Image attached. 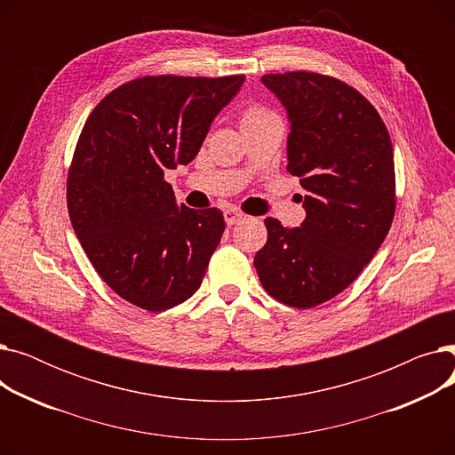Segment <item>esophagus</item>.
Here are the masks:
<instances>
[{
  "label": "esophagus",
  "instance_id": "esophagus-1",
  "mask_svg": "<svg viewBox=\"0 0 455 455\" xmlns=\"http://www.w3.org/2000/svg\"><path fill=\"white\" fill-rule=\"evenodd\" d=\"M223 218H225L227 225H235V223H240L243 220V213L234 206H228V208L223 210Z\"/></svg>",
  "mask_w": 455,
  "mask_h": 455
}]
</instances>
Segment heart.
Instances as JSON below:
<instances>
[{
  "label": "heart",
  "instance_id": "1",
  "mask_svg": "<svg viewBox=\"0 0 455 455\" xmlns=\"http://www.w3.org/2000/svg\"><path fill=\"white\" fill-rule=\"evenodd\" d=\"M267 116H273V114L266 108H261V107H251L243 114V122H252V119H261V117H267Z\"/></svg>",
  "mask_w": 455,
  "mask_h": 455
}]
</instances>
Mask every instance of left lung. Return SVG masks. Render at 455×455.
<instances>
[{"mask_svg":"<svg viewBox=\"0 0 455 455\" xmlns=\"http://www.w3.org/2000/svg\"><path fill=\"white\" fill-rule=\"evenodd\" d=\"M288 112V172L299 177L306 220L267 218L254 256L264 290L282 304L319 306L357 278L395 218L391 138L376 108L347 83L314 71L261 77Z\"/></svg>","mask_w":455,"mask_h":455,"instance_id":"1","label":"left lung"}]
</instances>
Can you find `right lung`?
<instances>
[{"instance_id":"obj_1","label":"right lung","mask_w":455,"mask_h":455,"mask_svg":"<svg viewBox=\"0 0 455 455\" xmlns=\"http://www.w3.org/2000/svg\"><path fill=\"white\" fill-rule=\"evenodd\" d=\"M245 76L140 77L92 110L68 173V212L119 297L164 312L194 295L225 230L218 208L177 204L167 170L194 160Z\"/></svg>"}]
</instances>
